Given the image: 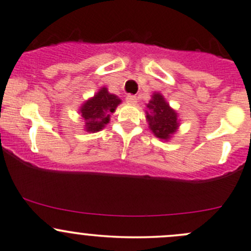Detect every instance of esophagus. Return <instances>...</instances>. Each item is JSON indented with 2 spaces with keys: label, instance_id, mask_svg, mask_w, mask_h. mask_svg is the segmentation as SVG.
Returning <instances> with one entry per match:
<instances>
[{
  "label": "esophagus",
  "instance_id": "34e87169",
  "mask_svg": "<svg viewBox=\"0 0 251 251\" xmlns=\"http://www.w3.org/2000/svg\"><path fill=\"white\" fill-rule=\"evenodd\" d=\"M126 102L130 104H136L137 103V97L133 96V95H128L127 97H126Z\"/></svg>",
  "mask_w": 251,
  "mask_h": 251
}]
</instances>
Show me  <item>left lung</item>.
Wrapping results in <instances>:
<instances>
[{"label":"left lung","instance_id":"1","mask_svg":"<svg viewBox=\"0 0 251 251\" xmlns=\"http://www.w3.org/2000/svg\"><path fill=\"white\" fill-rule=\"evenodd\" d=\"M146 114L149 128L161 141H170L179 128L178 113L160 92L151 95V100L147 103Z\"/></svg>","mask_w":251,"mask_h":251}]
</instances>
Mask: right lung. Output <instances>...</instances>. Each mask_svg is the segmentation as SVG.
Listing matches in <instances>:
<instances>
[{
	"mask_svg": "<svg viewBox=\"0 0 251 251\" xmlns=\"http://www.w3.org/2000/svg\"><path fill=\"white\" fill-rule=\"evenodd\" d=\"M120 103L121 100L117 95L110 94L105 86H102L79 108L81 118L85 120L84 130L95 133L104 128L110 121V114L115 112Z\"/></svg>",
	"mask_w": 251,
	"mask_h": 251,
	"instance_id": "obj_1",
	"label": "right lung"
}]
</instances>
